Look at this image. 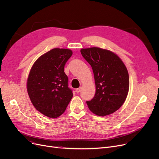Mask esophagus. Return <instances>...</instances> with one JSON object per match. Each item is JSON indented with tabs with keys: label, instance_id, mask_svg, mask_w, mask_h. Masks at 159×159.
I'll use <instances>...</instances> for the list:
<instances>
[{
	"label": "esophagus",
	"instance_id": "obj_1",
	"mask_svg": "<svg viewBox=\"0 0 159 159\" xmlns=\"http://www.w3.org/2000/svg\"><path fill=\"white\" fill-rule=\"evenodd\" d=\"M75 91H76V92H77V93H79L80 92V91H81V88H77V89H76V90H75Z\"/></svg>",
	"mask_w": 159,
	"mask_h": 159
}]
</instances>
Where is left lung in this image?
<instances>
[{
  "mask_svg": "<svg viewBox=\"0 0 159 159\" xmlns=\"http://www.w3.org/2000/svg\"><path fill=\"white\" fill-rule=\"evenodd\" d=\"M92 68L96 92L86 101L91 111L98 116L112 114L122 106L129 91V74L122 60L110 50L93 47L81 49Z\"/></svg>",
  "mask_w": 159,
  "mask_h": 159,
  "instance_id": "8db88e82",
  "label": "left lung"
}]
</instances>
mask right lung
Instances as JSON below:
<instances>
[{"mask_svg":"<svg viewBox=\"0 0 159 159\" xmlns=\"http://www.w3.org/2000/svg\"><path fill=\"white\" fill-rule=\"evenodd\" d=\"M72 54L69 49H52L41 55L30 70L27 91L31 102L37 110L49 118L61 116L73 97L64 70Z\"/></svg>","mask_w":159,"mask_h":159,"instance_id":"add662e5","label":"right lung"}]
</instances>
